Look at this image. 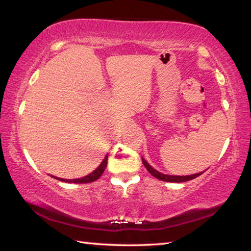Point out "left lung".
Here are the masks:
<instances>
[{"instance_id": "1", "label": "left lung", "mask_w": 251, "mask_h": 251, "mask_svg": "<svg viewBox=\"0 0 251 251\" xmlns=\"http://www.w3.org/2000/svg\"><path fill=\"white\" fill-rule=\"evenodd\" d=\"M143 160V164L144 166L146 167V169L148 172H150L152 176L156 177L157 179L159 180H163V181H168V182H184V181H188V180H192L194 178H196L198 176H201V174L203 173H197V174H194V175H188V176H172V175H165V174H161L159 172H157L156 169L152 168L150 164L147 163V161L142 158Z\"/></svg>"}]
</instances>
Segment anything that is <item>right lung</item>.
Wrapping results in <instances>:
<instances>
[{"label": "right lung", "mask_w": 251, "mask_h": 251, "mask_svg": "<svg viewBox=\"0 0 251 251\" xmlns=\"http://www.w3.org/2000/svg\"><path fill=\"white\" fill-rule=\"evenodd\" d=\"M107 157L108 155L105 156V158L101 161L100 165L99 167H97L94 172L91 173L90 175L82 177V178H76V179H63V178H57L55 176H52L54 178H56V179L61 180V181H65V182H74V184H86V182H92V181H95L99 179V178L101 176V174L104 173L106 166H107Z\"/></svg>", "instance_id": "1"}]
</instances>
